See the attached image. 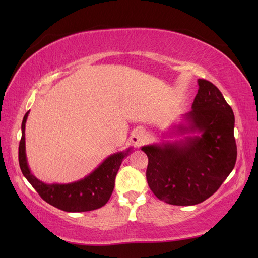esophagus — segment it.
Wrapping results in <instances>:
<instances>
[{"label":"esophagus","instance_id":"34e87169","mask_svg":"<svg viewBox=\"0 0 258 258\" xmlns=\"http://www.w3.org/2000/svg\"><path fill=\"white\" fill-rule=\"evenodd\" d=\"M146 139L147 133L143 128H136L132 133V136H131V141H132L136 146H141L146 141Z\"/></svg>","mask_w":258,"mask_h":258}]
</instances>
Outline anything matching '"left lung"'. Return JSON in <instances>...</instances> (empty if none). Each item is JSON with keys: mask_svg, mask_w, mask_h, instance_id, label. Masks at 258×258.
<instances>
[{"mask_svg": "<svg viewBox=\"0 0 258 258\" xmlns=\"http://www.w3.org/2000/svg\"><path fill=\"white\" fill-rule=\"evenodd\" d=\"M197 82L191 111L172 132L193 135L142 147L149 157L147 183L157 199L167 204L189 206L204 202L221 187L236 163L233 109L210 81Z\"/></svg>", "mask_w": 258, "mask_h": 258, "instance_id": "8db88e82", "label": "left lung"}]
</instances>
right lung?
Segmentation results:
<instances>
[{"label":"right lung","mask_w":258,"mask_h":258,"mask_svg":"<svg viewBox=\"0 0 258 258\" xmlns=\"http://www.w3.org/2000/svg\"><path fill=\"white\" fill-rule=\"evenodd\" d=\"M29 112L22 122V138L19 145V163L21 171L29 183L43 200L52 206L65 212H89L104 206L111 197L115 177L124 158L131 153V147L124 152L114 153L105 158L94 171L84 178L68 184H46L31 173L25 153V123Z\"/></svg>","instance_id":"1"}]
</instances>
